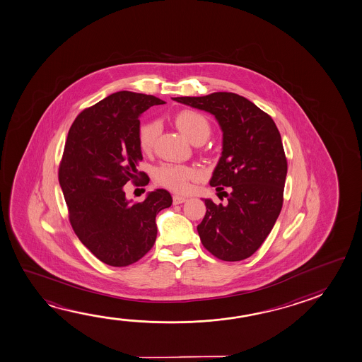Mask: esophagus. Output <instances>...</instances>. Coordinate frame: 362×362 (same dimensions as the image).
Returning <instances> with one entry per match:
<instances>
[{"mask_svg":"<svg viewBox=\"0 0 362 362\" xmlns=\"http://www.w3.org/2000/svg\"><path fill=\"white\" fill-rule=\"evenodd\" d=\"M187 201V198L185 197L182 196H173V203L174 204H180V203H184V202Z\"/></svg>","mask_w":362,"mask_h":362,"instance_id":"34e87169","label":"esophagus"}]
</instances>
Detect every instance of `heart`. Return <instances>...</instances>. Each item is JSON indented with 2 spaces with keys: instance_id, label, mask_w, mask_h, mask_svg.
Returning <instances> with one entry per match:
<instances>
[{
  "instance_id": "1",
  "label": "heart",
  "mask_w": 362,
  "mask_h": 362,
  "mask_svg": "<svg viewBox=\"0 0 362 362\" xmlns=\"http://www.w3.org/2000/svg\"><path fill=\"white\" fill-rule=\"evenodd\" d=\"M175 124L179 130L189 139L192 143L206 141L211 135V122L203 113L192 110H185L177 115ZM159 132V124L156 121H148L139 127V145L144 151H150L154 146L155 139ZM199 177L196 168L182 164L166 163L159 166L155 172L156 182L179 193L188 192L190 183Z\"/></svg>"
}]
</instances>
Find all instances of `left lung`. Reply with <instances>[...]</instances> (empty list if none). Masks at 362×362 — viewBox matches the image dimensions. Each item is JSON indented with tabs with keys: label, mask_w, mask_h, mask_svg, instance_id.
<instances>
[{
	"label": "left lung",
	"mask_w": 362,
	"mask_h": 362,
	"mask_svg": "<svg viewBox=\"0 0 362 362\" xmlns=\"http://www.w3.org/2000/svg\"><path fill=\"white\" fill-rule=\"evenodd\" d=\"M173 100L212 113L222 129V156L209 184L228 203L204 199L207 212L197 230L219 260H245L265 241L283 207L288 163L278 127L267 112L231 92Z\"/></svg>",
	"instance_id": "8db88e82"
}]
</instances>
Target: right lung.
<instances>
[{
  "instance_id": "1",
  "label": "right lung",
  "mask_w": 362,
  "mask_h": 362,
  "mask_svg": "<svg viewBox=\"0 0 362 362\" xmlns=\"http://www.w3.org/2000/svg\"><path fill=\"white\" fill-rule=\"evenodd\" d=\"M163 103L154 95L116 92L79 113L68 132L58 177L69 222L81 243L111 267H127L148 254L158 233L155 217L172 206L165 189L134 204L124 192L130 180H150L136 169L143 160L139 117Z\"/></svg>"
}]
</instances>
